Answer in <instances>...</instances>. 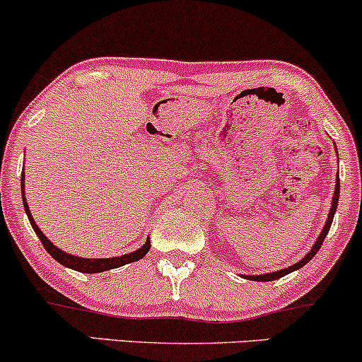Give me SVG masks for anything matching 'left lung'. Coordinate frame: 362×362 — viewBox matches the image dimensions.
<instances>
[{"instance_id":"8db88e82","label":"left lung","mask_w":362,"mask_h":362,"mask_svg":"<svg viewBox=\"0 0 362 362\" xmlns=\"http://www.w3.org/2000/svg\"><path fill=\"white\" fill-rule=\"evenodd\" d=\"M335 151H337V148H335ZM339 195H340V178H339V173L337 177H335V190H334V197H332V207L330 211H328V216H327V221L323 224V230L320 231L317 242L311 245V250L306 253L305 257L300 262H296V264L289 265V267L286 269H279V271H274V272H267V274H257V276H247V274H242V277L245 279H250V281H257V282H267V281H276L279 279V277H284L288 276V274L298 271V269H301L303 265H306L308 262L313 259L315 255H317V252L320 250V247H322V243L325 242V236L328 233V230H330L332 226V221H334V214L335 211H337V204H339Z\"/></svg>"}]
</instances>
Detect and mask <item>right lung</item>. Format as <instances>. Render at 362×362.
Returning a JSON list of instances; mask_svg holds the SVG:
<instances>
[{"label": "right lung", "mask_w": 362, "mask_h": 362, "mask_svg": "<svg viewBox=\"0 0 362 362\" xmlns=\"http://www.w3.org/2000/svg\"><path fill=\"white\" fill-rule=\"evenodd\" d=\"M22 199H23L25 213H27V216H28V221H30L32 228H34L35 235L39 236V240L42 242L45 250H47V253H51V257L54 260H57L61 265H64V267L73 269V271L85 272V274H97V272L110 271V269L122 267V265L131 264V262H138L139 259H143V257L149 252V248H151V242H149V238H148L146 242H144L143 247L138 248V250H134L131 253H124V255H119V257H109V259H85V257L71 255V253L57 248L56 245H54L51 240H49L47 236L40 231V228L37 226V223L34 221V216H32L30 209H28L27 199H25V172H22Z\"/></svg>", "instance_id": "obj_1"}]
</instances>
